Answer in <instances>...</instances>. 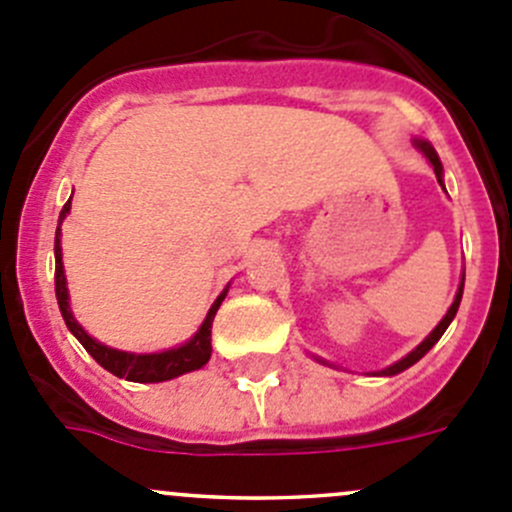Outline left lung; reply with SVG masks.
I'll return each instance as SVG.
<instances>
[{
    "instance_id": "8db88e82",
    "label": "left lung",
    "mask_w": 512,
    "mask_h": 512,
    "mask_svg": "<svg viewBox=\"0 0 512 512\" xmlns=\"http://www.w3.org/2000/svg\"><path fill=\"white\" fill-rule=\"evenodd\" d=\"M416 146L421 148V151H423V156H426L428 160H431V165H433V173H436L438 183L443 185V180H441V178H443V168H441V160H438V156H436V151H433V148L428 146L426 141H418ZM461 297H463V285L458 287V294H456V299H453L451 309H448V314H446V317L441 319V324H438V327L433 329V332L428 334V337L423 339L421 344H418V347L414 349V352H411L409 356H404V359H401V361H396V364H394V366H389V369L379 371V376H394V374H399V371H404V369H409V366H414L416 361L421 359V356L426 354L428 349H431L433 344H436L438 339L443 337V332H446V329H448V324H451V322H453V317H456V312H458V304H461Z\"/></svg>"
}]
</instances>
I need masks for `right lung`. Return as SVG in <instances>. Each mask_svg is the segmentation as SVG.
<instances>
[{"label": "right lung", "mask_w": 512, "mask_h": 512, "mask_svg": "<svg viewBox=\"0 0 512 512\" xmlns=\"http://www.w3.org/2000/svg\"><path fill=\"white\" fill-rule=\"evenodd\" d=\"M69 210H71V198L66 200V205L61 208L59 225H61V220L69 215ZM54 255H56V272H54L56 299H59L61 317H64L66 327L71 329V334H74V337L84 344L86 352L94 356L103 369L111 371V374L118 376V379L138 381V384H156V381L175 379V376L188 374V371H195V369H200V366L208 364L210 352H213V347H210V329H213V319H215V314H218L220 302H223L227 292H223L218 299H215V304L210 307L208 317H205L203 327H200L198 334H195L188 344H183V347L168 349V352H160V354L116 352V349H108V347H103V344H98L96 339H91L89 334L79 327V322L74 319V314H71L69 292H66L64 262H61L59 232H56Z\"/></svg>", "instance_id": "add662e5"}]
</instances>
